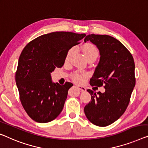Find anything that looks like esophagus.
<instances>
[{
	"mask_svg": "<svg viewBox=\"0 0 148 148\" xmlns=\"http://www.w3.org/2000/svg\"><path fill=\"white\" fill-rule=\"evenodd\" d=\"M78 88L80 90L81 92H86V88L84 86H78Z\"/></svg>",
	"mask_w": 148,
	"mask_h": 148,
	"instance_id": "esophagus-1",
	"label": "esophagus"
}]
</instances>
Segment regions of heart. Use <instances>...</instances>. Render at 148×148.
<instances>
[{"instance_id":"1","label":"heart","mask_w":148,"mask_h":148,"mask_svg":"<svg viewBox=\"0 0 148 148\" xmlns=\"http://www.w3.org/2000/svg\"><path fill=\"white\" fill-rule=\"evenodd\" d=\"M74 48H70V49L68 50L67 56H66V59L69 58L70 54H72V52H73ZM83 52L84 53L86 57V58L88 59L91 57H96L97 58L98 55V50L96 49V48L92 44H86L83 47ZM86 76V73H80L79 72H74L73 74H72V78L73 80L76 82H82L84 80V77Z\"/></svg>"}]
</instances>
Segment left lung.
Listing matches in <instances>:
<instances>
[{"label": "left lung", "instance_id": "8db88e82", "mask_svg": "<svg viewBox=\"0 0 148 148\" xmlns=\"http://www.w3.org/2000/svg\"><path fill=\"white\" fill-rule=\"evenodd\" d=\"M90 41L100 51V58L90 80V85L104 86L105 92L88 89L91 101L84 107L88 120L104 127L118 120L124 113L136 85L135 64L129 50L120 41L108 35L89 34Z\"/></svg>", "mask_w": 148, "mask_h": 148}]
</instances>
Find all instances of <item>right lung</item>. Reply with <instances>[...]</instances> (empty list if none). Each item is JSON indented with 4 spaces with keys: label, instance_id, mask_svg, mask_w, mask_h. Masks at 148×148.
Returning <instances> with one entry per match:
<instances>
[{
    "label": "right lung",
    "instance_id": "right-lung-1",
    "mask_svg": "<svg viewBox=\"0 0 148 148\" xmlns=\"http://www.w3.org/2000/svg\"><path fill=\"white\" fill-rule=\"evenodd\" d=\"M85 36L70 32H51L34 39L22 51L15 80L22 105L35 122H51L60 114L73 84L54 83L50 74L62 66L68 50Z\"/></svg>",
    "mask_w": 148,
    "mask_h": 148
}]
</instances>
